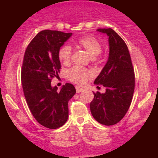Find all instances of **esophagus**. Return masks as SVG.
<instances>
[{
	"instance_id": "34e87169",
	"label": "esophagus",
	"mask_w": 158,
	"mask_h": 158,
	"mask_svg": "<svg viewBox=\"0 0 158 158\" xmlns=\"http://www.w3.org/2000/svg\"><path fill=\"white\" fill-rule=\"evenodd\" d=\"M76 90H77V93H80V92H81L83 90V89L81 88H80V87H78L77 86L76 87Z\"/></svg>"
}]
</instances>
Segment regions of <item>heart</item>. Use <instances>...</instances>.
Instances as JSON below:
<instances>
[{
  "mask_svg": "<svg viewBox=\"0 0 158 158\" xmlns=\"http://www.w3.org/2000/svg\"><path fill=\"white\" fill-rule=\"evenodd\" d=\"M78 44L81 48L85 49L90 57L94 58L99 55L102 51V44L95 37L87 35L81 38L78 41ZM71 57V48L68 45L61 47L59 51V59L63 64H68ZM68 79L70 81L81 85L86 81L91 75L90 71L82 68L81 67L75 66L68 70Z\"/></svg>",
  "mask_w": 158,
  "mask_h": 158,
  "instance_id": "1",
  "label": "heart"
}]
</instances>
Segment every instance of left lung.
<instances>
[{"label":"left lung","mask_w":158,"mask_h":158,"mask_svg":"<svg viewBox=\"0 0 158 158\" xmlns=\"http://www.w3.org/2000/svg\"><path fill=\"white\" fill-rule=\"evenodd\" d=\"M97 31L108 36L109 55L94 84L102 85L106 90L104 94L94 93L90 109L98 123L112 126L119 123L129 108L135 90V73L128 47L122 38L110 28Z\"/></svg>","instance_id":"1"}]
</instances>
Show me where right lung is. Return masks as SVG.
<instances>
[{"label": "right lung", "mask_w": 158, "mask_h": 158, "mask_svg": "<svg viewBox=\"0 0 158 158\" xmlns=\"http://www.w3.org/2000/svg\"><path fill=\"white\" fill-rule=\"evenodd\" d=\"M72 33L42 30L30 41L25 51L21 68V83L29 108L41 126L56 129L68 119V102L76 89L66 83L57 90L51 80L58 77L61 63L59 51Z\"/></svg>", "instance_id": "obj_1"}]
</instances>
